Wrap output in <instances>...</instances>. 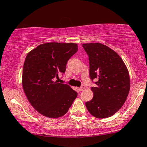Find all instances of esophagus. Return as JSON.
I'll return each mask as SVG.
<instances>
[{
  "instance_id": "1",
  "label": "esophagus",
  "mask_w": 147,
  "mask_h": 147,
  "mask_svg": "<svg viewBox=\"0 0 147 147\" xmlns=\"http://www.w3.org/2000/svg\"><path fill=\"white\" fill-rule=\"evenodd\" d=\"M84 89H85V87H84V85L82 84V85L81 86L80 88H79V91H83Z\"/></svg>"
}]
</instances>
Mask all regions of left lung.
I'll return each mask as SVG.
<instances>
[{"mask_svg": "<svg viewBox=\"0 0 147 147\" xmlns=\"http://www.w3.org/2000/svg\"><path fill=\"white\" fill-rule=\"evenodd\" d=\"M82 47L89 56L91 79H98L96 87H91L94 97L85 105L93 116L109 118L122 107L128 96V69L120 56L109 47L99 42L84 43Z\"/></svg>", "mask_w": 147, "mask_h": 147, "instance_id": "left-lung-1", "label": "left lung"}]
</instances>
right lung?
Wrapping results in <instances>:
<instances>
[{"mask_svg": "<svg viewBox=\"0 0 147 147\" xmlns=\"http://www.w3.org/2000/svg\"><path fill=\"white\" fill-rule=\"evenodd\" d=\"M78 51L76 43L49 42L36 47L26 56L22 84L30 104L50 118L66 114L78 96L68 84L55 81L66 70L69 59Z\"/></svg>", "mask_w": 147, "mask_h": 147, "instance_id": "add662e5", "label": "right lung"}]
</instances>
